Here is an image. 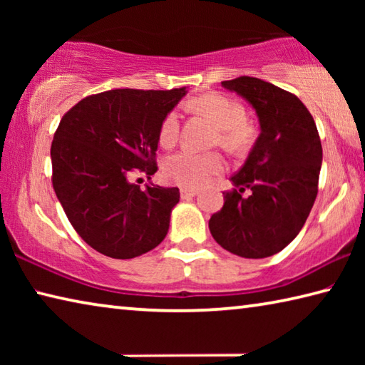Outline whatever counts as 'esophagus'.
<instances>
[{
    "instance_id": "esophagus-1",
    "label": "esophagus",
    "mask_w": 365,
    "mask_h": 365,
    "mask_svg": "<svg viewBox=\"0 0 365 365\" xmlns=\"http://www.w3.org/2000/svg\"><path fill=\"white\" fill-rule=\"evenodd\" d=\"M180 195H182V197H193V196L197 195V190H196V188L182 187V188H180Z\"/></svg>"
}]
</instances>
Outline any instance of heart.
<instances>
[{
  "label": "heart",
  "mask_w": 365,
  "mask_h": 365,
  "mask_svg": "<svg viewBox=\"0 0 365 365\" xmlns=\"http://www.w3.org/2000/svg\"><path fill=\"white\" fill-rule=\"evenodd\" d=\"M195 106L205 113L219 128V143L227 150H243L251 143L255 130L245 120V108L238 101L220 93H209L196 98ZM180 130V114L177 109L164 115L159 127L160 145L169 148L177 141ZM224 169V159L215 153H197L182 150L172 154L164 163L168 180L188 188L206 183L214 174Z\"/></svg>",
  "instance_id": "b5f03b06"
}]
</instances>
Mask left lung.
<instances>
[{
    "label": "left lung",
    "mask_w": 365,
    "mask_h": 365,
    "mask_svg": "<svg viewBox=\"0 0 365 365\" xmlns=\"http://www.w3.org/2000/svg\"><path fill=\"white\" fill-rule=\"evenodd\" d=\"M222 86L256 110L261 133L212 214L209 230L222 248L246 259L274 256L301 232L317 196L322 145L298 96L255 77ZM248 190L250 195L242 193Z\"/></svg>",
    "instance_id": "8db88e82"
}]
</instances>
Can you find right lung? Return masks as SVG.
<instances>
[{
    "instance_id": "obj_1",
    "label": "right lung",
    "mask_w": 365,
    "mask_h": 365,
    "mask_svg": "<svg viewBox=\"0 0 365 365\" xmlns=\"http://www.w3.org/2000/svg\"><path fill=\"white\" fill-rule=\"evenodd\" d=\"M187 86L109 90L86 96L59 122L51 145L53 188L67 219L91 248L114 259L151 251L169 232L178 188L130 182L158 170L154 154L164 115Z\"/></svg>"
}]
</instances>
